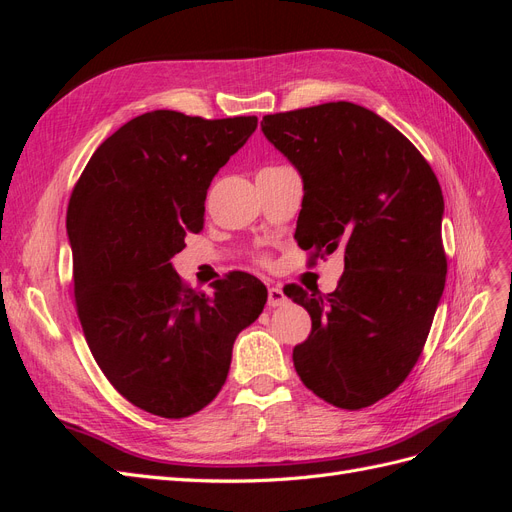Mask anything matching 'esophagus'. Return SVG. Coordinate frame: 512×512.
Returning <instances> with one entry per match:
<instances>
[{
    "mask_svg": "<svg viewBox=\"0 0 512 512\" xmlns=\"http://www.w3.org/2000/svg\"><path fill=\"white\" fill-rule=\"evenodd\" d=\"M288 299H286V294H284V290L280 288V286H271L269 288V299H267V303H269V307H280V305H284Z\"/></svg>",
    "mask_w": 512,
    "mask_h": 512,
    "instance_id": "1",
    "label": "esophagus"
}]
</instances>
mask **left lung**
Returning <instances> with one entry per match:
<instances>
[{"mask_svg":"<svg viewBox=\"0 0 512 512\" xmlns=\"http://www.w3.org/2000/svg\"><path fill=\"white\" fill-rule=\"evenodd\" d=\"M260 128L301 175V250H344L337 290H284L312 316L294 369L329 404L367 408L406 380L442 299L440 183L404 134L359 104L267 115Z\"/></svg>","mask_w":512,"mask_h":512,"instance_id":"left-lung-1","label":"left lung"}]
</instances>
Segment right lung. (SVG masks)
<instances>
[{
  "label": "right lung",
  "mask_w": 512,
  "mask_h": 512,
  "mask_svg": "<svg viewBox=\"0 0 512 512\" xmlns=\"http://www.w3.org/2000/svg\"><path fill=\"white\" fill-rule=\"evenodd\" d=\"M256 117L138 115L106 138L70 196L74 297L96 363L145 412L183 418L226 382L232 344L267 303L250 273L196 292L173 262L205 224L207 190Z\"/></svg>",
  "instance_id": "right-lung-1"
}]
</instances>
